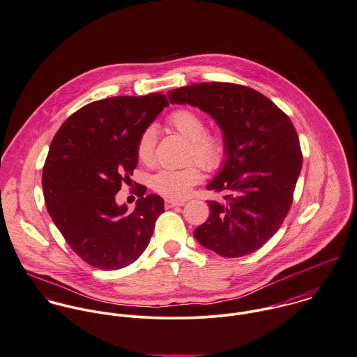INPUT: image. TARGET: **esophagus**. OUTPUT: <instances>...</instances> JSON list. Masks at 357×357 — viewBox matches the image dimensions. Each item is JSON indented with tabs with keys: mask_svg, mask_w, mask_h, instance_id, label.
Returning a JSON list of instances; mask_svg holds the SVG:
<instances>
[{
	"mask_svg": "<svg viewBox=\"0 0 357 357\" xmlns=\"http://www.w3.org/2000/svg\"><path fill=\"white\" fill-rule=\"evenodd\" d=\"M185 205V201H176V199H165V208H172V206H182Z\"/></svg>",
	"mask_w": 357,
	"mask_h": 357,
	"instance_id": "esophagus-1",
	"label": "esophagus"
}]
</instances>
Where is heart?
<instances>
[{
	"label": "heart",
	"instance_id": "1",
	"mask_svg": "<svg viewBox=\"0 0 357 357\" xmlns=\"http://www.w3.org/2000/svg\"><path fill=\"white\" fill-rule=\"evenodd\" d=\"M168 124L182 137L190 141V159H196L208 171L219 168L226 156V142L219 132H206L204 119L192 109H178L168 118ZM156 132L146 128L137 142V158L144 164H151L155 156ZM202 175L196 164L181 169H161L152 178V188L167 198L186 197L193 186L199 183Z\"/></svg>",
	"mask_w": 357,
	"mask_h": 357
}]
</instances>
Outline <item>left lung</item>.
I'll return each mask as SVG.
<instances>
[{
	"mask_svg": "<svg viewBox=\"0 0 357 357\" xmlns=\"http://www.w3.org/2000/svg\"><path fill=\"white\" fill-rule=\"evenodd\" d=\"M171 104L197 107L216 121L226 156L208 190L209 218L195 230L204 248L241 257L260 249L286 218L303 165L293 123L261 93L234 83H197L169 90Z\"/></svg>",
	"mask_w": 357,
	"mask_h": 357,
	"instance_id": "8db88e82",
	"label": "left lung"
}]
</instances>
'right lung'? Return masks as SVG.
Instances as JSON below:
<instances>
[{"mask_svg": "<svg viewBox=\"0 0 357 357\" xmlns=\"http://www.w3.org/2000/svg\"><path fill=\"white\" fill-rule=\"evenodd\" d=\"M168 105L164 94L90 102L56 132L42 172L47 212L71 249L91 267L111 271L148 248L164 199L141 193L132 212L115 196L138 164L141 134Z\"/></svg>", "mask_w": 357, "mask_h": 357, "instance_id": "right-lung-1", "label": "right lung"}]
</instances>
